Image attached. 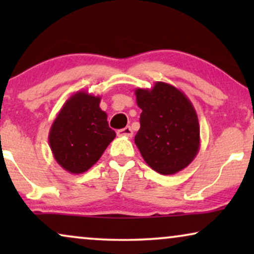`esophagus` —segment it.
Masks as SVG:
<instances>
[{"mask_svg": "<svg viewBox=\"0 0 254 254\" xmlns=\"http://www.w3.org/2000/svg\"><path fill=\"white\" fill-rule=\"evenodd\" d=\"M117 134L119 136H126V137H131L133 136V130H131L130 127H125L123 129H119L117 131Z\"/></svg>", "mask_w": 254, "mask_h": 254, "instance_id": "esophagus-1", "label": "esophagus"}]
</instances>
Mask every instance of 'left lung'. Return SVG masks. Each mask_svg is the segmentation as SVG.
Masks as SVG:
<instances>
[{"mask_svg":"<svg viewBox=\"0 0 254 254\" xmlns=\"http://www.w3.org/2000/svg\"><path fill=\"white\" fill-rule=\"evenodd\" d=\"M135 96L142 113L134 141L145 163L164 176L187 168L200 149L199 120L190 100L164 82L135 89Z\"/></svg>","mask_w":254,"mask_h":254,"instance_id":"left-lung-1","label":"left lung"}]
</instances>
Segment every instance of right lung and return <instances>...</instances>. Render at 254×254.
<instances>
[{
  "label": "right lung",
  "instance_id": "obj_1",
  "mask_svg": "<svg viewBox=\"0 0 254 254\" xmlns=\"http://www.w3.org/2000/svg\"><path fill=\"white\" fill-rule=\"evenodd\" d=\"M100 97L77 91L69 97L52 124L48 142L58 164L72 175L96 164L116 131L99 107Z\"/></svg>",
  "mask_w": 254,
  "mask_h": 254
}]
</instances>
